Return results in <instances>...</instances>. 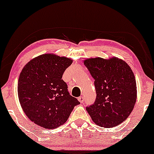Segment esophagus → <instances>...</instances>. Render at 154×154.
I'll return each mask as SVG.
<instances>
[{
  "mask_svg": "<svg viewBox=\"0 0 154 154\" xmlns=\"http://www.w3.org/2000/svg\"><path fill=\"white\" fill-rule=\"evenodd\" d=\"M78 100H79V102H81V103H82L83 102H84V100H85V99H84V97H78Z\"/></svg>",
  "mask_w": 154,
  "mask_h": 154,
  "instance_id": "1",
  "label": "esophagus"
}]
</instances>
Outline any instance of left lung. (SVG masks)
<instances>
[{
  "instance_id": "1",
  "label": "left lung",
  "mask_w": 154,
  "mask_h": 154,
  "mask_svg": "<svg viewBox=\"0 0 154 154\" xmlns=\"http://www.w3.org/2000/svg\"><path fill=\"white\" fill-rule=\"evenodd\" d=\"M94 79L97 93L93 104L86 109L97 125L116 126L125 121L137 101V84L133 72L124 60L116 57H101L85 60Z\"/></svg>"
}]
</instances>
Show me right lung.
I'll list each match as a JSON object with an SVG mask.
<instances>
[{
  "label": "right lung",
  "instance_id": "add662e5",
  "mask_svg": "<svg viewBox=\"0 0 154 154\" xmlns=\"http://www.w3.org/2000/svg\"><path fill=\"white\" fill-rule=\"evenodd\" d=\"M72 60L51 54L38 56L25 66L17 84L20 105L35 124L55 129L67 122L76 105L80 104L69 94L62 79Z\"/></svg>",
  "mask_w": 154,
  "mask_h": 154
}]
</instances>
